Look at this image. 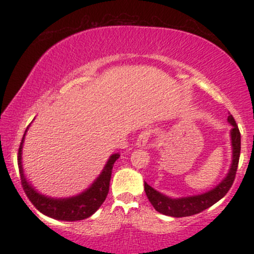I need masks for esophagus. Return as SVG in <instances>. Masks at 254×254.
<instances>
[{
  "label": "esophagus",
  "mask_w": 254,
  "mask_h": 254,
  "mask_svg": "<svg viewBox=\"0 0 254 254\" xmlns=\"http://www.w3.org/2000/svg\"><path fill=\"white\" fill-rule=\"evenodd\" d=\"M149 137H150V131H142L139 133L138 137H137V141H136V145L138 148H143L147 145L148 141H149Z\"/></svg>",
  "instance_id": "1"
}]
</instances>
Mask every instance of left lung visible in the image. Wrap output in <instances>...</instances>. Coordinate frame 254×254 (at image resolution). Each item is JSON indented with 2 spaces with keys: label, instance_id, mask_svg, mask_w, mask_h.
Wrapping results in <instances>:
<instances>
[{
  "label": "left lung",
  "instance_id": "obj_1",
  "mask_svg": "<svg viewBox=\"0 0 254 254\" xmlns=\"http://www.w3.org/2000/svg\"><path fill=\"white\" fill-rule=\"evenodd\" d=\"M228 122L232 124L233 129L230 130V137H232V147H233V160L230 170L227 177L221 182L215 189L205 192V193L198 194V196L183 197V198H170L165 194L160 193L159 191L154 190L151 186L144 183V190L148 199L154 206L156 211L160 214L167 215L172 217H185L192 216L202 212L205 209L210 208L215 203L218 202L221 198H223L232 188L234 183L235 174L238 171L239 157H240L241 150V136L237 123H235L233 116H228Z\"/></svg>",
  "mask_w": 254,
  "mask_h": 254
}]
</instances>
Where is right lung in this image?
Returning a JSON list of instances; mask_svg holds the SVG:
<instances>
[{"label":"right lung","mask_w":254,"mask_h":254,"mask_svg":"<svg viewBox=\"0 0 254 254\" xmlns=\"http://www.w3.org/2000/svg\"><path fill=\"white\" fill-rule=\"evenodd\" d=\"M27 129H26V131H27ZM26 131L24 137H22L21 143H20L19 154H17V165H19L21 185L24 188L26 196L31 200V203L40 212L46 215V216L61 221L84 220V218L89 217L90 215L94 214L100 208L101 204L105 202V199H106L107 193H109L113 165H115V162L117 161L121 155L119 154H112L107 164L105 165L100 176L90 185V188L83 191L82 193L69 198H51L37 192L33 189V186H31V184L26 180L21 164L22 143H24Z\"/></svg>","instance_id":"right-lung-1"}]
</instances>
